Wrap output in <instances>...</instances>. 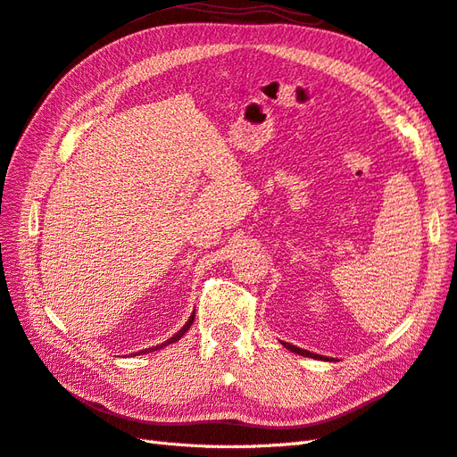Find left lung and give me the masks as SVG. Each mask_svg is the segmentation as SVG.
<instances>
[{
  "mask_svg": "<svg viewBox=\"0 0 457 457\" xmlns=\"http://www.w3.org/2000/svg\"><path fill=\"white\" fill-rule=\"evenodd\" d=\"M286 349H289L292 353H297V354H303V356H312V358H320V356H316L314 353H309V351H305V349H299V347H295V345H289V343H282Z\"/></svg>",
  "mask_w": 457,
  "mask_h": 457,
  "instance_id": "1",
  "label": "left lung"
}]
</instances>
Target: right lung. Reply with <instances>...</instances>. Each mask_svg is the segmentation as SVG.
<instances>
[{"mask_svg": "<svg viewBox=\"0 0 457 457\" xmlns=\"http://www.w3.org/2000/svg\"><path fill=\"white\" fill-rule=\"evenodd\" d=\"M192 320H195V312H192V316L188 318V322H187V324H185V326H183L181 329H179V331H177V334H175V336H173V337H171L170 341H165V343L162 345V347H165V345H170V343H175V341H179V339H181V337H183V336L187 334V331H188V328H190ZM156 349H160V347H152V349H146V353H148V351H156ZM143 353H145V351H143Z\"/></svg>", "mask_w": 457, "mask_h": 457, "instance_id": "add662e5", "label": "right lung"}]
</instances>
